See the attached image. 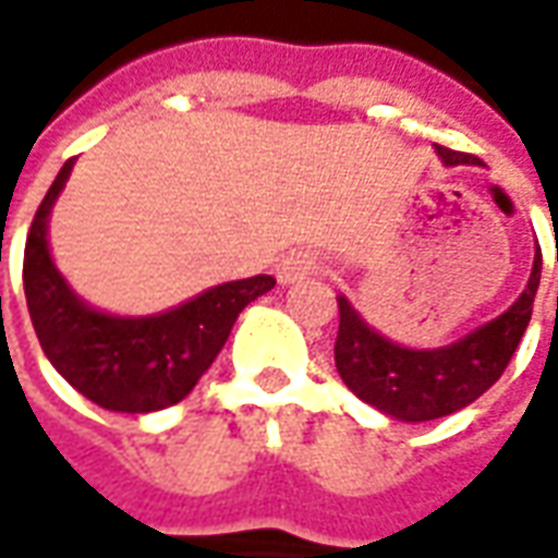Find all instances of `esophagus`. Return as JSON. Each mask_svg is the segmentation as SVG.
<instances>
[{"label": "esophagus", "mask_w": 558, "mask_h": 558, "mask_svg": "<svg viewBox=\"0 0 558 558\" xmlns=\"http://www.w3.org/2000/svg\"><path fill=\"white\" fill-rule=\"evenodd\" d=\"M319 268V259L314 254H304V251H295V254H287L280 259L278 266V280L280 283H295V280H304L316 275Z\"/></svg>", "instance_id": "esophagus-1"}]
</instances>
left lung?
Masks as SVG:
<instances>
[{
  "label": "left lung",
  "mask_w": 558,
  "mask_h": 558,
  "mask_svg": "<svg viewBox=\"0 0 558 558\" xmlns=\"http://www.w3.org/2000/svg\"><path fill=\"white\" fill-rule=\"evenodd\" d=\"M436 151L448 167L472 163V155L466 151L445 146H436ZM538 283L541 251L520 299L493 323L442 350H407L391 343L367 326L340 295V328L335 340L340 379L355 398L400 421H430L463 410L505 374L532 319Z\"/></svg>",
  "instance_id": "1"
}]
</instances>
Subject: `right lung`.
Masks as SVG:
<instances>
[{
    "instance_id": "obj_1",
    "label": "right lung",
    "mask_w": 558,
    "mask_h": 558,
    "mask_svg": "<svg viewBox=\"0 0 558 558\" xmlns=\"http://www.w3.org/2000/svg\"><path fill=\"white\" fill-rule=\"evenodd\" d=\"M74 158L65 160L35 211L23 290L44 355L83 398L113 412H158L191 395V388L227 343L235 316L275 287L271 275L211 287L167 314L107 316L68 290L47 251V218L65 187Z\"/></svg>"
}]
</instances>
